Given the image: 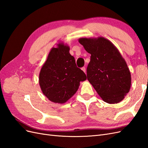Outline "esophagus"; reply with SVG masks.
<instances>
[{"mask_svg":"<svg viewBox=\"0 0 148 148\" xmlns=\"http://www.w3.org/2000/svg\"><path fill=\"white\" fill-rule=\"evenodd\" d=\"M82 70L84 71V72L85 73H86V68H85L84 66V67H82Z\"/></svg>","mask_w":148,"mask_h":148,"instance_id":"1","label":"esophagus"}]
</instances>
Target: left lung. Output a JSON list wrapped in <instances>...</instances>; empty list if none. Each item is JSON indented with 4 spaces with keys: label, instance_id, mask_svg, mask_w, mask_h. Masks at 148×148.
<instances>
[{
    "label": "left lung",
    "instance_id": "left-lung-1",
    "mask_svg": "<svg viewBox=\"0 0 148 148\" xmlns=\"http://www.w3.org/2000/svg\"><path fill=\"white\" fill-rule=\"evenodd\" d=\"M78 42L91 54L87 78L102 99L109 104L122 101L131 87L130 71L117 48L103 37L82 38Z\"/></svg>",
    "mask_w": 148,
    "mask_h": 148
}]
</instances>
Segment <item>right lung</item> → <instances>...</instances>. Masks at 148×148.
I'll use <instances>...</instances> for the list:
<instances>
[{
  "label": "right lung",
  "mask_w": 148,
  "mask_h": 148,
  "mask_svg": "<svg viewBox=\"0 0 148 148\" xmlns=\"http://www.w3.org/2000/svg\"><path fill=\"white\" fill-rule=\"evenodd\" d=\"M49 52L39 76L41 91L49 101L64 104L78 89L80 82L86 76L78 68L70 47L63 42L57 44Z\"/></svg>",
  "instance_id": "obj_1"
}]
</instances>
